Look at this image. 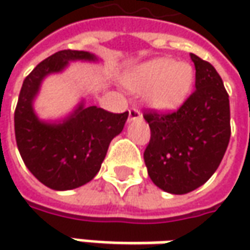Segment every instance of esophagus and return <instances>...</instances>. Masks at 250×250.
<instances>
[{
    "mask_svg": "<svg viewBox=\"0 0 250 250\" xmlns=\"http://www.w3.org/2000/svg\"><path fill=\"white\" fill-rule=\"evenodd\" d=\"M129 122H132V121H140L143 120V115H142V112H140L138 108H130L129 110Z\"/></svg>",
    "mask_w": 250,
    "mask_h": 250,
    "instance_id": "obj_1",
    "label": "esophagus"
}]
</instances>
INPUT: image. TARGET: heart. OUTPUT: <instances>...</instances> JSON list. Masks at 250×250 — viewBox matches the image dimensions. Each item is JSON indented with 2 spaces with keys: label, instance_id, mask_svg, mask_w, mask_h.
<instances>
[{
  "label": "heart",
  "instance_id": "heart-1",
  "mask_svg": "<svg viewBox=\"0 0 250 250\" xmlns=\"http://www.w3.org/2000/svg\"><path fill=\"white\" fill-rule=\"evenodd\" d=\"M195 71L188 62L171 58H153L133 66L124 76V84L133 93H145V101L157 111L182 105L192 91Z\"/></svg>",
  "mask_w": 250,
  "mask_h": 250
}]
</instances>
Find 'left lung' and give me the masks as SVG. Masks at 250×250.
I'll return each mask as SVG.
<instances>
[{"label":"left lung","instance_id":"8db88e82","mask_svg":"<svg viewBox=\"0 0 250 250\" xmlns=\"http://www.w3.org/2000/svg\"><path fill=\"white\" fill-rule=\"evenodd\" d=\"M196 90L179 110L145 114L151 138L143 159L156 187L185 195L208 181L224 157L229 136V100L214 66L195 54Z\"/></svg>","mask_w":250,"mask_h":250}]
</instances>
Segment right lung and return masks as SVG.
<instances>
[{
	"mask_svg": "<svg viewBox=\"0 0 250 250\" xmlns=\"http://www.w3.org/2000/svg\"><path fill=\"white\" fill-rule=\"evenodd\" d=\"M99 62L89 51L63 50L40 62L24 79L15 110V136L24 166L43 185L71 190L100 171L111 140L120 135L128 112L112 114L84 99L60 120H42L34 110L45 78L62 73L71 62Z\"/></svg>",
	"mask_w": 250,
	"mask_h": 250,
	"instance_id": "1",
	"label": "right lung"
}]
</instances>
